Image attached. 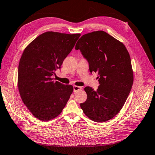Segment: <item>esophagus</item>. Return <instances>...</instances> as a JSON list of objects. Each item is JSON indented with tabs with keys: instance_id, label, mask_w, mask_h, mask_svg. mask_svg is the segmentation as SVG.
<instances>
[{
	"instance_id": "34e87169",
	"label": "esophagus",
	"mask_w": 155,
	"mask_h": 155,
	"mask_svg": "<svg viewBox=\"0 0 155 155\" xmlns=\"http://www.w3.org/2000/svg\"><path fill=\"white\" fill-rule=\"evenodd\" d=\"M82 89V87L81 86H73V91L74 92H77L78 91H80V90Z\"/></svg>"
}]
</instances>
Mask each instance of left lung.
Instances as JSON below:
<instances>
[{
    "mask_svg": "<svg viewBox=\"0 0 155 155\" xmlns=\"http://www.w3.org/2000/svg\"><path fill=\"white\" fill-rule=\"evenodd\" d=\"M75 49H80L89 63V69L98 74L97 91L84 88L87 94L81 107L96 122H105L120 112L134 82L130 55L123 43L104 31L82 35Z\"/></svg>",
    "mask_w": 155,
    "mask_h": 155,
    "instance_id": "left-lung-1",
    "label": "left lung"
}]
</instances>
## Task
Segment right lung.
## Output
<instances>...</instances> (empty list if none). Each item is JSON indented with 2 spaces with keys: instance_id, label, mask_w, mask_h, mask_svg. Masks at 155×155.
I'll return each mask as SVG.
<instances>
[{
  "instance_id": "1",
  "label": "right lung",
  "mask_w": 155,
  "mask_h": 155,
  "mask_svg": "<svg viewBox=\"0 0 155 155\" xmlns=\"http://www.w3.org/2000/svg\"><path fill=\"white\" fill-rule=\"evenodd\" d=\"M80 36L47 31L28 45L21 56L18 88L24 104L39 120L58 116L73 92V86L54 81L53 76Z\"/></svg>"
}]
</instances>
